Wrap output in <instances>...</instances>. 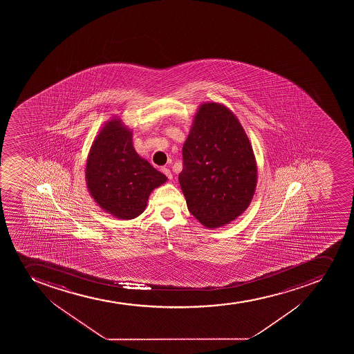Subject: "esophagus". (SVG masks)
Masks as SVG:
<instances>
[{"instance_id":"obj_1","label":"esophagus","mask_w":354,"mask_h":354,"mask_svg":"<svg viewBox=\"0 0 354 354\" xmlns=\"http://www.w3.org/2000/svg\"><path fill=\"white\" fill-rule=\"evenodd\" d=\"M161 171L164 173L166 176H167L168 179L171 180L173 179V174H171V171L168 169V168L162 167L161 168Z\"/></svg>"}]
</instances>
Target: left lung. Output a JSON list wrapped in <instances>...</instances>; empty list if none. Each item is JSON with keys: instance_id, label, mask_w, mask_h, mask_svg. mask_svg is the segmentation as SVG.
<instances>
[{"instance_id": "8db88e82", "label": "left lung", "mask_w": 354, "mask_h": 354, "mask_svg": "<svg viewBox=\"0 0 354 354\" xmlns=\"http://www.w3.org/2000/svg\"><path fill=\"white\" fill-rule=\"evenodd\" d=\"M180 186L190 214L207 228L230 224L252 203L257 162L252 143L231 109L221 102L197 109L183 144Z\"/></svg>"}]
</instances>
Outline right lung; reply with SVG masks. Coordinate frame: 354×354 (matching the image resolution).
Masks as SVG:
<instances>
[{
    "instance_id": "right-lung-1",
    "label": "right lung",
    "mask_w": 354,
    "mask_h": 354,
    "mask_svg": "<svg viewBox=\"0 0 354 354\" xmlns=\"http://www.w3.org/2000/svg\"><path fill=\"white\" fill-rule=\"evenodd\" d=\"M85 181L102 210L118 219L130 221L143 214L150 194L167 178L137 153L133 130L114 116L92 142Z\"/></svg>"
}]
</instances>
